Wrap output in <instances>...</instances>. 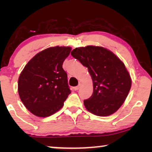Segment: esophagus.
<instances>
[{"mask_svg":"<svg viewBox=\"0 0 152 152\" xmlns=\"http://www.w3.org/2000/svg\"><path fill=\"white\" fill-rule=\"evenodd\" d=\"M81 86H82V84H81V83H80V84H78V86L74 87V90H75V91H77V90H79V89L80 88Z\"/></svg>","mask_w":152,"mask_h":152,"instance_id":"obj_1","label":"esophagus"}]
</instances>
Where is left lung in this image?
Returning <instances> with one entry per match:
<instances>
[{"mask_svg":"<svg viewBox=\"0 0 152 152\" xmlns=\"http://www.w3.org/2000/svg\"><path fill=\"white\" fill-rule=\"evenodd\" d=\"M71 55L88 68L93 80V95L84 100L86 109L102 117L117 111L132 86L130 74L123 62L109 50L95 45L76 48Z\"/></svg>","mask_w":152,"mask_h":152,"instance_id":"left-lung-1","label":"left lung"}]
</instances>
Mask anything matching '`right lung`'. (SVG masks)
<instances>
[{
    "label": "right lung",
    "mask_w": 152,
    "mask_h": 152,
    "mask_svg": "<svg viewBox=\"0 0 152 152\" xmlns=\"http://www.w3.org/2000/svg\"><path fill=\"white\" fill-rule=\"evenodd\" d=\"M72 48L55 46L34 56L20 72L18 92L27 109L41 118L53 115L63 107L71 93L62 65Z\"/></svg>",
    "instance_id": "add662e5"
}]
</instances>
